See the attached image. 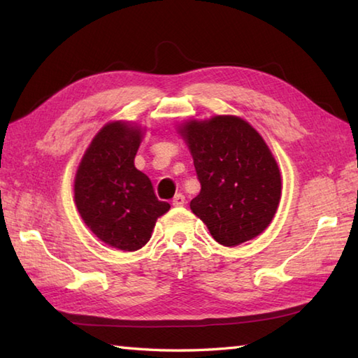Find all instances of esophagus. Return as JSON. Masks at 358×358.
<instances>
[{
    "instance_id": "1",
    "label": "esophagus",
    "mask_w": 358,
    "mask_h": 358,
    "mask_svg": "<svg viewBox=\"0 0 358 358\" xmlns=\"http://www.w3.org/2000/svg\"><path fill=\"white\" fill-rule=\"evenodd\" d=\"M185 203H186V199H185V195L183 194H177L173 196V200H172V204L175 208H181V206H185Z\"/></svg>"
}]
</instances>
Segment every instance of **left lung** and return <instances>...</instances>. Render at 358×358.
Listing matches in <instances>:
<instances>
[{
    "instance_id": "obj_1",
    "label": "left lung",
    "mask_w": 358,
    "mask_h": 358,
    "mask_svg": "<svg viewBox=\"0 0 358 358\" xmlns=\"http://www.w3.org/2000/svg\"><path fill=\"white\" fill-rule=\"evenodd\" d=\"M201 191L191 209L220 245L234 248L258 237L281 199V175L263 136L235 115L189 120L178 126Z\"/></svg>"
}]
</instances>
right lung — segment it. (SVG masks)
I'll return each instance as SVG.
<instances>
[{
  "label": "right lung",
  "instance_id": "1",
  "mask_svg": "<svg viewBox=\"0 0 358 358\" xmlns=\"http://www.w3.org/2000/svg\"><path fill=\"white\" fill-rule=\"evenodd\" d=\"M141 140L143 129L129 121L103 126L83 155L73 183L83 222L106 245L126 252L146 245L157 218L171 209L134 164Z\"/></svg>",
  "mask_w": 358,
  "mask_h": 358
}]
</instances>
